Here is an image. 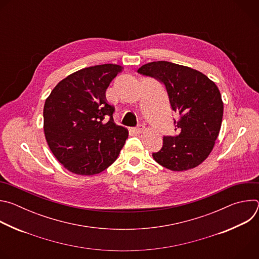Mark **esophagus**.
Instances as JSON below:
<instances>
[{"label": "esophagus", "instance_id": "esophagus-1", "mask_svg": "<svg viewBox=\"0 0 259 259\" xmlns=\"http://www.w3.org/2000/svg\"><path fill=\"white\" fill-rule=\"evenodd\" d=\"M143 130H144V126L143 125H139L137 127L132 128V132L135 133V134H140V133H142Z\"/></svg>", "mask_w": 259, "mask_h": 259}]
</instances>
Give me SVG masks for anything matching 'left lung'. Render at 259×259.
<instances>
[{"label": "left lung", "instance_id": "8db88e82", "mask_svg": "<svg viewBox=\"0 0 259 259\" xmlns=\"http://www.w3.org/2000/svg\"><path fill=\"white\" fill-rule=\"evenodd\" d=\"M165 85L170 105L179 116L175 136H164L162 149L153 153L161 166L186 171L204 162L213 150L224 116V102L213 81L189 66L169 61L146 63L137 70Z\"/></svg>", "mask_w": 259, "mask_h": 259}]
</instances>
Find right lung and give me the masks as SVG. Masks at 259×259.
Returning <instances> with one entry per match:
<instances>
[{"mask_svg": "<svg viewBox=\"0 0 259 259\" xmlns=\"http://www.w3.org/2000/svg\"><path fill=\"white\" fill-rule=\"evenodd\" d=\"M123 67H85L60 81L44 105V132L54 157L78 175L102 172L118 158L128 130L114 122L105 91Z\"/></svg>", "mask_w": 259, "mask_h": 259, "instance_id": "add662e5", "label": "right lung"}]
</instances>
